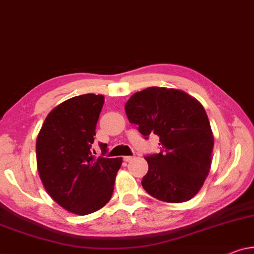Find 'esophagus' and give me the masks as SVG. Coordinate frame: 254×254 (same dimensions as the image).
Masks as SVG:
<instances>
[{
    "mask_svg": "<svg viewBox=\"0 0 254 254\" xmlns=\"http://www.w3.org/2000/svg\"><path fill=\"white\" fill-rule=\"evenodd\" d=\"M134 159V156H123V160H124V161H126V162H130V161H132V160H133Z\"/></svg>",
    "mask_w": 254,
    "mask_h": 254,
    "instance_id": "34e87169",
    "label": "esophagus"
}]
</instances>
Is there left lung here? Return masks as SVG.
I'll return each instance as SVG.
<instances>
[{
  "label": "left lung",
  "instance_id": "obj_1",
  "mask_svg": "<svg viewBox=\"0 0 254 254\" xmlns=\"http://www.w3.org/2000/svg\"><path fill=\"white\" fill-rule=\"evenodd\" d=\"M126 113L146 139L151 133L160 137L161 152L145 158V191L164 202L193 198L208 176L214 146L201 103L181 90L148 87L128 99Z\"/></svg>",
  "mask_w": 254,
  "mask_h": 254
}]
</instances>
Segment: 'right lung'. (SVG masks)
Instances as JSON below:
<instances>
[{"mask_svg":"<svg viewBox=\"0 0 254 254\" xmlns=\"http://www.w3.org/2000/svg\"><path fill=\"white\" fill-rule=\"evenodd\" d=\"M105 96L83 94L55 107L37 139L39 176L48 194L64 209L87 215L112 198L122 158H94L96 122ZM102 153L107 144H99ZM95 154V153H94Z\"/></svg>","mask_w":254,"mask_h":254,"instance_id":"obj_1","label":"right lung"}]
</instances>
